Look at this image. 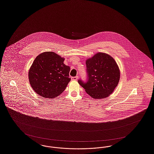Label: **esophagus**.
I'll return each mask as SVG.
<instances>
[{"label":"esophagus","instance_id":"1","mask_svg":"<svg viewBox=\"0 0 154 154\" xmlns=\"http://www.w3.org/2000/svg\"><path fill=\"white\" fill-rule=\"evenodd\" d=\"M72 80H75V81L78 80V76H75V77H72Z\"/></svg>","mask_w":154,"mask_h":154}]
</instances>
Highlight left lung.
Instances as JSON below:
<instances>
[{
  "instance_id": "1",
  "label": "left lung",
  "mask_w": 154,
  "mask_h": 154,
  "mask_svg": "<svg viewBox=\"0 0 154 154\" xmlns=\"http://www.w3.org/2000/svg\"><path fill=\"white\" fill-rule=\"evenodd\" d=\"M88 80L78 82L94 99L108 97L117 86L120 77L118 65L111 55L99 52L86 61Z\"/></svg>"
}]
</instances>
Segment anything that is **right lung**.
Returning <instances> with one entry per match:
<instances>
[{
	"mask_svg": "<svg viewBox=\"0 0 154 154\" xmlns=\"http://www.w3.org/2000/svg\"><path fill=\"white\" fill-rule=\"evenodd\" d=\"M65 58L52 51L37 56L29 71V80L32 89L45 98L58 96L70 81V68L63 63Z\"/></svg>",
	"mask_w": 154,
	"mask_h": 154,
	"instance_id": "add662e5",
	"label": "right lung"
}]
</instances>
